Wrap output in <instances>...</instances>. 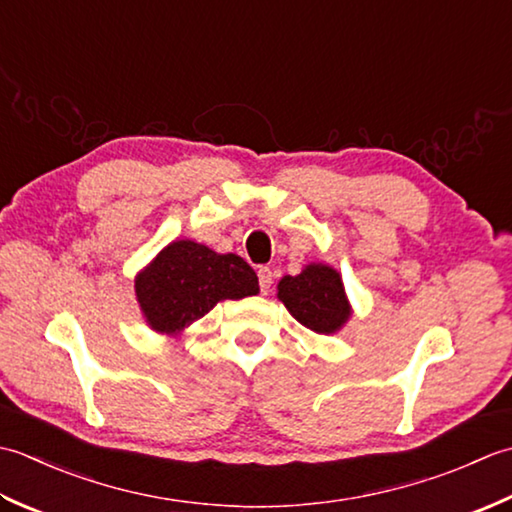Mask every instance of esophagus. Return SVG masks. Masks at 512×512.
Returning a JSON list of instances; mask_svg holds the SVG:
<instances>
[{
	"label": "esophagus",
	"instance_id": "esophagus-1",
	"mask_svg": "<svg viewBox=\"0 0 512 512\" xmlns=\"http://www.w3.org/2000/svg\"><path fill=\"white\" fill-rule=\"evenodd\" d=\"M258 283H260V291L267 294L271 283H274V276H271L269 267H258Z\"/></svg>",
	"mask_w": 512,
	"mask_h": 512
}]
</instances>
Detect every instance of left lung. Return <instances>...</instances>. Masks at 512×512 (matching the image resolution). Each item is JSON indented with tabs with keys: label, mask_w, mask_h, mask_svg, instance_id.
Here are the masks:
<instances>
[{
	"label": "left lung",
	"mask_w": 512,
	"mask_h": 512,
	"mask_svg": "<svg viewBox=\"0 0 512 512\" xmlns=\"http://www.w3.org/2000/svg\"><path fill=\"white\" fill-rule=\"evenodd\" d=\"M278 298L300 325L316 333L338 331L351 316L340 274L327 265H309L278 283Z\"/></svg>",
	"instance_id": "8db88e82"
}]
</instances>
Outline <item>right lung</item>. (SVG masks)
I'll return each instance as SVG.
<instances>
[{"label":"right lung","instance_id":"right-lung-1","mask_svg":"<svg viewBox=\"0 0 512 512\" xmlns=\"http://www.w3.org/2000/svg\"><path fill=\"white\" fill-rule=\"evenodd\" d=\"M137 298L150 327L176 333L203 318L218 300L258 294V276L241 256L176 241L137 278Z\"/></svg>","mask_w":512,"mask_h":512}]
</instances>
